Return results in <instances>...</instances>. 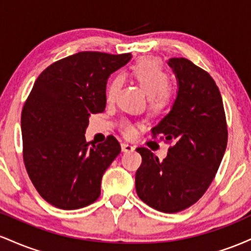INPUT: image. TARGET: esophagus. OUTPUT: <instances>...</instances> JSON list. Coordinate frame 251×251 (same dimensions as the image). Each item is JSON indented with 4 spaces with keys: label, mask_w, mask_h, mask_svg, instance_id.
Masks as SVG:
<instances>
[{
    "label": "esophagus",
    "mask_w": 251,
    "mask_h": 251,
    "mask_svg": "<svg viewBox=\"0 0 251 251\" xmlns=\"http://www.w3.org/2000/svg\"><path fill=\"white\" fill-rule=\"evenodd\" d=\"M134 146H132V145H129V144H126V143H123L122 144V150H123V152H132V151H134Z\"/></svg>",
    "instance_id": "obj_1"
}]
</instances>
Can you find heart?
<instances>
[{
  "mask_svg": "<svg viewBox=\"0 0 251 251\" xmlns=\"http://www.w3.org/2000/svg\"><path fill=\"white\" fill-rule=\"evenodd\" d=\"M131 75L140 85L145 93L149 96V106L153 113H160L166 111L172 105L175 99V93L169 87L170 75L164 70L162 62L154 57H143L138 60L132 66ZM123 85L122 76L113 77L106 91V97L108 101L116 99L118 92ZM122 131L124 134L132 135L134 129L128 122L122 124Z\"/></svg>",
  "mask_w": 251,
  "mask_h": 251,
  "instance_id": "heart-1",
  "label": "heart"
}]
</instances>
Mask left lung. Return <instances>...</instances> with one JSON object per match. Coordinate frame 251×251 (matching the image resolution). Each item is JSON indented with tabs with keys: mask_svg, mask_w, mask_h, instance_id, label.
I'll return each instance as SVG.
<instances>
[{
	"mask_svg": "<svg viewBox=\"0 0 251 251\" xmlns=\"http://www.w3.org/2000/svg\"><path fill=\"white\" fill-rule=\"evenodd\" d=\"M168 63L177 79V97L151 132L174 146L163 160L149 149H137L143 162L135 190L151 208L174 214L208 190L226 152L227 129L220 89L208 72L185 57H172Z\"/></svg>",
	"mask_w": 251,
	"mask_h": 251,
	"instance_id": "obj_1",
	"label": "left lung"
}]
</instances>
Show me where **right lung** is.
<instances>
[{
  "label": "right lung",
  "mask_w": 251,
  "mask_h": 251,
  "mask_svg": "<svg viewBox=\"0 0 251 251\" xmlns=\"http://www.w3.org/2000/svg\"><path fill=\"white\" fill-rule=\"evenodd\" d=\"M80 51L51 63L40 74L21 117L24 160L31 183L53 206L75 210L100 196L103 172L120 153L113 135L89 145L85 132L91 114L106 107V83L131 60Z\"/></svg>",
  "instance_id": "right-lung-1"
}]
</instances>
